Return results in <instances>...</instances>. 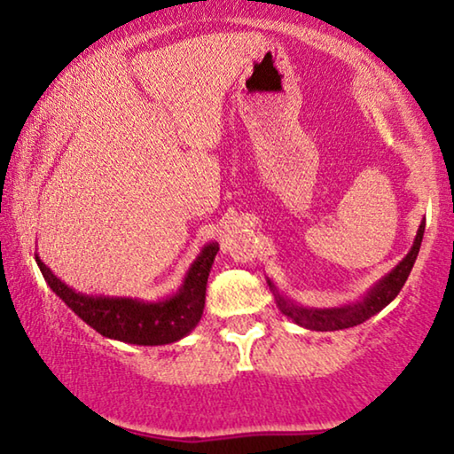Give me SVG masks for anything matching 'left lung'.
Instances as JSON below:
<instances>
[{
	"label": "left lung",
	"mask_w": 454,
	"mask_h": 454,
	"mask_svg": "<svg viewBox=\"0 0 454 454\" xmlns=\"http://www.w3.org/2000/svg\"><path fill=\"white\" fill-rule=\"evenodd\" d=\"M424 228L426 224L421 222L416 242H413L411 251L407 253V257L401 261V263L395 267L385 279H380V282L376 284V288L372 292H368V296L364 298L362 302H357L354 306H346V309L312 310V309H300V306L286 302V300L278 294L276 296L278 306L282 309L286 317H290L292 321H296L298 325H302V327L312 329V331H340V329L356 327V325L364 323L366 318L374 317L376 312L385 309V306L401 292V288H403L407 278H410L411 273V267L418 259L421 239H424Z\"/></svg>",
	"instance_id": "8db88e82"
}]
</instances>
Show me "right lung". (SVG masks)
<instances>
[{"label": "right lung", "mask_w": 454, "mask_h": 454, "mask_svg": "<svg viewBox=\"0 0 454 454\" xmlns=\"http://www.w3.org/2000/svg\"><path fill=\"white\" fill-rule=\"evenodd\" d=\"M218 251V242H212L203 248L195 263L191 265L183 288L164 302L84 296V294L67 288L38 257L36 263L51 290L100 335L137 343V346H164V343L181 340L200 323L203 306H206L207 278Z\"/></svg>", "instance_id": "right-lung-1"}]
</instances>
